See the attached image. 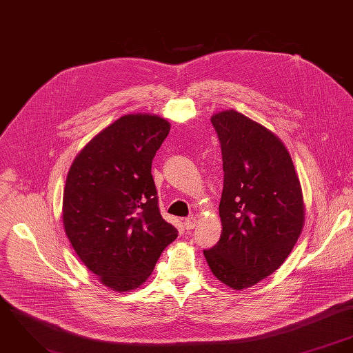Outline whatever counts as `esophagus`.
Listing matches in <instances>:
<instances>
[{
	"instance_id": "esophagus-1",
	"label": "esophagus",
	"mask_w": 353,
	"mask_h": 353,
	"mask_svg": "<svg viewBox=\"0 0 353 353\" xmlns=\"http://www.w3.org/2000/svg\"><path fill=\"white\" fill-rule=\"evenodd\" d=\"M184 226H185V229H187V230H192V229H195V216H190V218H185V219H184Z\"/></svg>"
}]
</instances>
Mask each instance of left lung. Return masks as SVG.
Returning a JSON list of instances; mask_svg holds the SVG:
<instances>
[{"label":"left lung","instance_id":"left-lung-1","mask_svg":"<svg viewBox=\"0 0 353 353\" xmlns=\"http://www.w3.org/2000/svg\"><path fill=\"white\" fill-rule=\"evenodd\" d=\"M223 161L222 234L203 250L214 276L233 290L252 287L285 261L302 233L299 179L281 141L234 110L211 118Z\"/></svg>","mask_w":353,"mask_h":353}]
</instances>
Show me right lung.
<instances>
[{
	"label": "right lung",
	"instance_id": "add662e5",
	"mask_svg": "<svg viewBox=\"0 0 353 353\" xmlns=\"http://www.w3.org/2000/svg\"><path fill=\"white\" fill-rule=\"evenodd\" d=\"M170 131L156 115H125L96 135L70 166L62 219L81 261L119 292L153 272L177 229L159 212L152 162Z\"/></svg>",
	"mask_w": 353,
	"mask_h": 353
}]
</instances>
